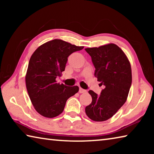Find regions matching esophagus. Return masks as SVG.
<instances>
[{
  "mask_svg": "<svg viewBox=\"0 0 154 154\" xmlns=\"http://www.w3.org/2000/svg\"><path fill=\"white\" fill-rule=\"evenodd\" d=\"M79 93H85V92H87V91L84 89H82V88H79Z\"/></svg>",
  "mask_w": 154,
  "mask_h": 154,
  "instance_id": "obj_1",
  "label": "esophagus"
}]
</instances>
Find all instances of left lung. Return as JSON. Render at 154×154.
<instances>
[{
  "instance_id": "8db88e82",
  "label": "left lung",
  "mask_w": 154,
  "mask_h": 154,
  "mask_svg": "<svg viewBox=\"0 0 154 154\" xmlns=\"http://www.w3.org/2000/svg\"><path fill=\"white\" fill-rule=\"evenodd\" d=\"M95 67L94 75L105 85L100 96L92 90V101L85 107L88 118L104 122L113 117L126 103L132 83V70L126 54L114 43L85 48Z\"/></svg>"
}]
</instances>
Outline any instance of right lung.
I'll return each instance as SVG.
<instances>
[{
  "instance_id": "obj_1",
  "label": "right lung",
  "mask_w": 154,
  "mask_h": 154,
  "mask_svg": "<svg viewBox=\"0 0 154 154\" xmlns=\"http://www.w3.org/2000/svg\"><path fill=\"white\" fill-rule=\"evenodd\" d=\"M83 46L61 39L43 44L31 56L26 75V85L35 110L43 117L55 118L64 111L66 102L79 91V87L66 86L56 82L64 71L69 57Z\"/></svg>"
}]
</instances>
